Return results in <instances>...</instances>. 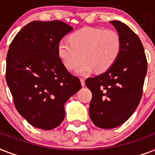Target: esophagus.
<instances>
[{
  "instance_id": "esophagus-1",
  "label": "esophagus",
  "mask_w": 155,
  "mask_h": 155,
  "mask_svg": "<svg viewBox=\"0 0 155 155\" xmlns=\"http://www.w3.org/2000/svg\"><path fill=\"white\" fill-rule=\"evenodd\" d=\"M80 81H81V86H85V79L81 78V79H80Z\"/></svg>"
}]
</instances>
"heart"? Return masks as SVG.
Here are the masks:
<instances>
[{"instance_id": "1", "label": "heart", "mask_w": 155, "mask_h": 155, "mask_svg": "<svg viewBox=\"0 0 155 155\" xmlns=\"http://www.w3.org/2000/svg\"><path fill=\"white\" fill-rule=\"evenodd\" d=\"M122 48L121 37L111 29L83 27L69 36V43L60 41L58 56L68 69H74L83 60L77 73L88 75L104 73L113 66Z\"/></svg>"}]
</instances>
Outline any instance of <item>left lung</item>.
Here are the masks:
<instances>
[{
  "label": "left lung",
  "instance_id": "1",
  "mask_svg": "<svg viewBox=\"0 0 155 155\" xmlns=\"http://www.w3.org/2000/svg\"><path fill=\"white\" fill-rule=\"evenodd\" d=\"M121 37L122 48L111 69L94 78L86 85L92 92L90 116L99 128L114 129L134 114L141 101L147 61L139 37L120 21H111Z\"/></svg>",
  "mask_w": 155,
  "mask_h": 155
}]
</instances>
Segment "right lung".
Returning <instances> with one entry per match:
<instances>
[{"instance_id": "obj_1", "label": "right lung", "mask_w": 155, "mask_h": 155, "mask_svg": "<svg viewBox=\"0 0 155 155\" xmlns=\"http://www.w3.org/2000/svg\"><path fill=\"white\" fill-rule=\"evenodd\" d=\"M73 28L60 20L34 21L24 26L9 45L5 79L17 111L38 129L59 126L64 105L81 88L58 56L57 46Z\"/></svg>"}]
</instances>
